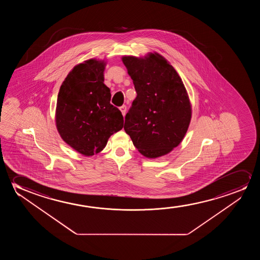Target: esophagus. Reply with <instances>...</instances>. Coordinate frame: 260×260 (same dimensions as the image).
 Instances as JSON below:
<instances>
[{
  "instance_id": "obj_1",
  "label": "esophagus",
  "mask_w": 260,
  "mask_h": 260,
  "mask_svg": "<svg viewBox=\"0 0 260 260\" xmlns=\"http://www.w3.org/2000/svg\"><path fill=\"white\" fill-rule=\"evenodd\" d=\"M120 110H121V114H122V115L124 116L125 114H126V110H127V108H126V106H122V107H120Z\"/></svg>"
}]
</instances>
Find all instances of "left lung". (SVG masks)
<instances>
[{"instance_id": "obj_1", "label": "left lung", "mask_w": 260, "mask_h": 260, "mask_svg": "<svg viewBox=\"0 0 260 260\" xmlns=\"http://www.w3.org/2000/svg\"><path fill=\"white\" fill-rule=\"evenodd\" d=\"M121 60L137 92L125 116V132L146 158L166 155L182 142L192 118V105L182 79L157 52L123 56Z\"/></svg>"}]
</instances>
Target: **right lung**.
<instances>
[{"label": "right lung", "instance_id": "right-lung-1", "mask_svg": "<svg viewBox=\"0 0 260 260\" xmlns=\"http://www.w3.org/2000/svg\"><path fill=\"white\" fill-rule=\"evenodd\" d=\"M105 59L90 58L69 72L57 95L56 126L61 139L84 156L107 146L123 127V117L111 105L110 89L104 83Z\"/></svg>", "mask_w": 260, "mask_h": 260}]
</instances>
